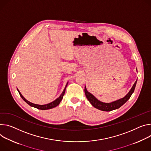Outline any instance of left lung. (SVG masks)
<instances>
[{
    "label": "left lung",
    "instance_id": "left-lung-1",
    "mask_svg": "<svg viewBox=\"0 0 151 151\" xmlns=\"http://www.w3.org/2000/svg\"><path fill=\"white\" fill-rule=\"evenodd\" d=\"M137 80L134 85L132 86V88L129 90V91L128 93V94L125 96L124 97L120 98L118 100H116L115 101L109 102V103H106V102H103L99 100H98L96 98L94 95H93L91 93L88 92L87 90L86 86H85L84 88V91H85V94L86 96V98L88 100V101L90 102V104L96 108H97L99 110L104 111H110L112 110H114V109H118L120 108L121 106H122L123 104H124L131 97V96L133 93L135 87L137 84Z\"/></svg>",
    "mask_w": 151,
    "mask_h": 151
}]
</instances>
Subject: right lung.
<instances>
[{
  "instance_id": "1",
  "label": "right lung",
  "mask_w": 151,
  "mask_h": 151,
  "mask_svg": "<svg viewBox=\"0 0 151 151\" xmlns=\"http://www.w3.org/2000/svg\"><path fill=\"white\" fill-rule=\"evenodd\" d=\"M68 83V82H67V83L66 86H65V88H64V89L63 93L61 94V95L60 96H59L57 99H56L55 100L53 101V102H50V103H49V104H45V105H38V104H33V103H32V102L28 101V100H26V99L23 96L22 94H21V93L19 91V90L18 89H17V90H18V91H19V94H20V96H21V98L23 99V100L25 102H26L27 104H28L29 105H30L31 106L36 108H37V109H42V110H46V109H49L53 108H54V107H56L57 106H58V105L60 104V102L62 101L64 95V93H65V88H66V87H67V86Z\"/></svg>"
}]
</instances>
